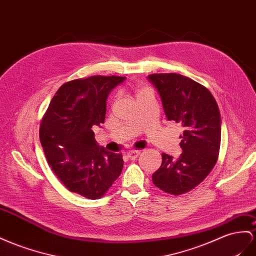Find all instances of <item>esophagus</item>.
<instances>
[{
  "mask_svg": "<svg viewBox=\"0 0 256 256\" xmlns=\"http://www.w3.org/2000/svg\"><path fill=\"white\" fill-rule=\"evenodd\" d=\"M139 155H140V150H129L128 153H127L128 158H129V160H136V158L139 157Z\"/></svg>",
  "mask_w": 256,
  "mask_h": 256,
  "instance_id": "obj_1",
  "label": "esophagus"
}]
</instances>
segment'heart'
Instances as JSON below:
<instances>
[{
  "label": "heart",
  "mask_w": 256,
  "mask_h": 256,
  "mask_svg": "<svg viewBox=\"0 0 256 256\" xmlns=\"http://www.w3.org/2000/svg\"><path fill=\"white\" fill-rule=\"evenodd\" d=\"M142 92H143V90H142ZM140 92H139V94H140Z\"/></svg>",
  "instance_id": "1"
}]
</instances>
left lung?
<instances>
[{"label": "left lung", "mask_w": 256, "mask_h": 256, "mask_svg": "<svg viewBox=\"0 0 256 256\" xmlns=\"http://www.w3.org/2000/svg\"><path fill=\"white\" fill-rule=\"evenodd\" d=\"M148 80L160 96L167 120L184 128L180 136L182 154L176 160L164 153L152 180L162 190L181 195L202 183L216 164L222 128L220 110L208 89L183 75L150 74Z\"/></svg>", "instance_id": "obj_1"}]
</instances>
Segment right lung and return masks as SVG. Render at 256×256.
<instances>
[{"label":"right lung","mask_w":256,"mask_h":256,"mask_svg":"<svg viewBox=\"0 0 256 256\" xmlns=\"http://www.w3.org/2000/svg\"><path fill=\"white\" fill-rule=\"evenodd\" d=\"M125 80L96 75L66 82L40 124L48 164L68 190L88 199L104 195L122 170V154L101 148L92 128L104 122L108 96Z\"/></svg>","instance_id":"right-lung-1"}]
</instances>
